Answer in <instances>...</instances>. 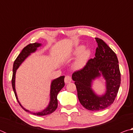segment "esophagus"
I'll return each mask as SVG.
<instances>
[{"label": "esophagus", "instance_id": "34e87169", "mask_svg": "<svg viewBox=\"0 0 133 133\" xmlns=\"http://www.w3.org/2000/svg\"><path fill=\"white\" fill-rule=\"evenodd\" d=\"M71 82V77L69 76H66L64 78V82L66 84H67V83H69Z\"/></svg>", "mask_w": 133, "mask_h": 133}]
</instances>
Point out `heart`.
Here are the masks:
<instances>
[{
    "label": "heart",
    "mask_w": 133,
    "mask_h": 133,
    "mask_svg": "<svg viewBox=\"0 0 133 133\" xmlns=\"http://www.w3.org/2000/svg\"><path fill=\"white\" fill-rule=\"evenodd\" d=\"M85 47L81 45L76 48L71 53L73 57H78L74 63V67L77 70H80L83 68L86 64L87 61L90 56V51L89 49H85Z\"/></svg>",
    "instance_id": "obj_1"
}]
</instances>
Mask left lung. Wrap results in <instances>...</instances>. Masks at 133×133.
Listing matches in <instances>:
<instances>
[{
  "label": "left lung",
  "instance_id": "8db88e82",
  "mask_svg": "<svg viewBox=\"0 0 133 133\" xmlns=\"http://www.w3.org/2000/svg\"><path fill=\"white\" fill-rule=\"evenodd\" d=\"M95 57L90 59L86 65L72 75V79L77 91L79 102L85 109L99 111L112 104L117 95L121 83L118 58L111 49L99 38ZM102 75L106 80L107 90L102 96L95 94L91 88L92 81Z\"/></svg>",
  "mask_w": 133,
  "mask_h": 133
}]
</instances>
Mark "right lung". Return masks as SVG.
Instances as JSON below:
<instances>
[{
	"label": "right lung",
	"instance_id": "add662e5",
	"mask_svg": "<svg viewBox=\"0 0 133 133\" xmlns=\"http://www.w3.org/2000/svg\"><path fill=\"white\" fill-rule=\"evenodd\" d=\"M42 44L39 43H31L28 44L26 46L25 48H24L23 50L21 51V53L19 54V56H17L16 59L15 60L14 63H13V76H12V84L13 90L14 91V93L15 94L16 98L18 103L23 109L24 110L26 111L30 112L31 114H34V115L37 116H46L52 113L57 109V105H58V102L57 96L58 93L59 91L61 90L62 89L64 86V76H60V77H58L56 79H54L51 83L50 85V102L46 109L42 110V111L40 112H31L29 110H27L22 106L21 105V103L19 102V100H18L17 96L16 94V91L15 89V77H16V73L17 69L19 68V67L21 66V64L23 63L24 60L28 57V56L31 55V53H34L36 51L37 48L41 46Z\"/></svg>",
	"mask_w": 133,
	"mask_h": 133
}]
</instances>
